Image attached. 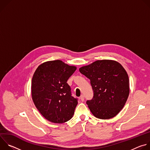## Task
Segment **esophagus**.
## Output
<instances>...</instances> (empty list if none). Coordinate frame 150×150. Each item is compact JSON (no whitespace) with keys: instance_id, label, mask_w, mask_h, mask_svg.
I'll use <instances>...</instances> for the list:
<instances>
[{"instance_id":"esophagus-1","label":"esophagus","mask_w":150,"mask_h":150,"mask_svg":"<svg viewBox=\"0 0 150 150\" xmlns=\"http://www.w3.org/2000/svg\"><path fill=\"white\" fill-rule=\"evenodd\" d=\"M80 99L82 101H84V96L83 95H81V97H80Z\"/></svg>"}]
</instances>
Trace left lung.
I'll return each mask as SVG.
<instances>
[{
    "instance_id": "1",
    "label": "left lung",
    "mask_w": 150,
    "mask_h": 150,
    "mask_svg": "<svg viewBox=\"0 0 150 150\" xmlns=\"http://www.w3.org/2000/svg\"><path fill=\"white\" fill-rule=\"evenodd\" d=\"M79 70L90 79L94 96L87 104L93 115L101 119L116 116L129 94V77L121 64L112 60H100Z\"/></svg>"
}]
</instances>
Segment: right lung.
Listing matches in <instances>:
<instances>
[{"label": "right lung", "instance_id": "obj_1", "mask_svg": "<svg viewBox=\"0 0 150 150\" xmlns=\"http://www.w3.org/2000/svg\"><path fill=\"white\" fill-rule=\"evenodd\" d=\"M76 69V67L56 60L41 64L35 70L31 82L32 99L49 121L62 123L73 117L78 100L72 96L67 81Z\"/></svg>", "mask_w": 150, "mask_h": 150}]
</instances>
